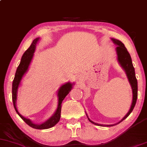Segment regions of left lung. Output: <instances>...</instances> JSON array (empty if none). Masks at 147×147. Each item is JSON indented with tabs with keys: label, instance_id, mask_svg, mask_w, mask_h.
Here are the masks:
<instances>
[{
	"label": "left lung",
	"instance_id": "8db88e82",
	"mask_svg": "<svg viewBox=\"0 0 147 147\" xmlns=\"http://www.w3.org/2000/svg\"><path fill=\"white\" fill-rule=\"evenodd\" d=\"M112 41H113L115 44L117 45L116 47V52H117V61H119V64L121 65V66L124 68V70H125L126 75H127L128 79H129V83L131 84V88H132V92H133V99H132V104H131V108H130L129 112L127 113V114L123 117V119L120 122H119L117 124L122 122L124 119H125L128 116L131 114V113L132 112L133 109H134L135 106H136V101H137L138 98V81L136 77V73H135V69L133 67V63H132V60H131V57L130 54L128 52L127 49L126 48V47L124 46V45L119 40L115 39V38H112ZM88 117V116H87ZM88 120L90 121L91 123L95 124L97 126H114L115 124H112V125H103V124H99L97 123H95L92 121H91L88 117Z\"/></svg>",
	"mask_w": 147,
	"mask_h": 147
}]
</instances>
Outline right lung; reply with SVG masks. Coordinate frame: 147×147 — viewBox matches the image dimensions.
Segmentation results:
<instances>
[{"instance_id":"1","label":"right lung","mask_w":147,"mask_h":147,"mask_svg":"<svg viewBox=\"0 0 147 147\" xmlns=\"http://www.w3.org/2000/svg\"><path fill=\"white\" fill-rule=\"evenodd\" d=\"M39 40V38H35L34 40L32 41L31 45L30 46V48L28 49L24 52V54L23 55V56L21 57V62H20L19 65L18 66L17 69H16V73H15L14 79L13 80L12 83V101H13V104H14V109L16 110V113H17L18 115L22 118L24 122L26 123L28 125L31 126L32 128L36 129H50V128L52 127L57 124L59 121L60 117H61V103L63 102V100L66 97V95H68L69 92H70L71 89L72 88V85L73 84H70V82L63 84L60 87V88L58 90V106H57V109L55 113H54L53 115L51 117L49 118L47 121H45V122L42 123L41 124H34V123L30 120V119H27L22 116L21 114L18 113V111L16 109V97H17V90L18 86H19L20 82H21L22 77H23V75H25V72L28 70V67H29L30 63H31V61L33 58L34 52L35 51V49H36V45L37 42Z\"/></svg>"}]
</instances>
